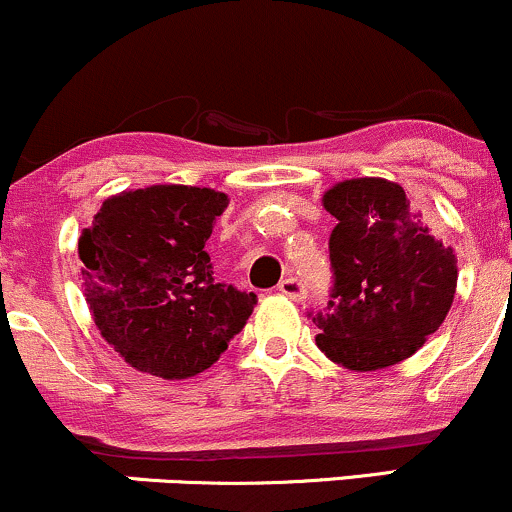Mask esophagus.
<instances>
[{
  "label": "esophagus",
  "mask_w": 512,
  "mask_h": 512,
  "mask_svg": "<svg viewBox=\"0 0 512 512\" xmlns=\"http://www.w3.org/2000/svg\"><path fill=\"white\" fill-rule=\"evenodd\" d=\"M277 289H279V294L289 296V299H294V301H303V299H306V286H303L296 277H286V279H282Z\"/></svg>",
  "instance_id": "1"
}]
</instances>
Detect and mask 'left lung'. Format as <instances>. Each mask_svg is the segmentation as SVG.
<instances>
[{
	"mask_svg": "<svg viewBox=\"0 0 512 512\" xmlns=\"http://www.w3.org/2000/svg\"><path fill=\"white\" fill-rule=\"evenodd\" d=\"M335 286L313 323L316 345L352 372H376L425 345L452 308L457 255L430 235L401 184L342 179L323 194Z\"/></svg>",
	"mask_w": 512,
	"mask_h": 512,
	"instance_id": "1",
	"label": "left lung"
}]
</instances>
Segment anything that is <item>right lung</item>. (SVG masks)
<instances>
[{"label":"right lung","mask_w":512,"mask_h":512,"mask_svg":"<svg viewBox=\"0 0 512 512\" xmlns=\"http://www.w3.org/2000/svg\"><path fill=\"white\" fill-rule=\"evenodd\" d=\"M228 194L153 184L101 204L77 243L82 291L101 338L133 369L189 379L245 328L257 296L216 284L204 250Z\"/></svg>","instance_id":"right-lung-1"}]
</instances>
